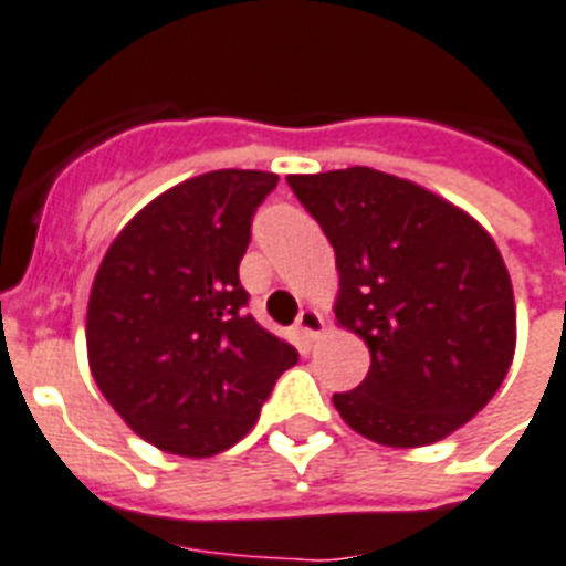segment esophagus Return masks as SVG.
Instances as JSON below:
<instances>
[{
  "mask_svg": "<svg viewBox=\"0 0 566 566\" xmlns=\"http://www.w3.org/2000/svg\"><path fill=\"white\" fill-rule=\"evenodd\" d=\"M296 331L305 339H311V343H314V339H319L325 331L323 314H319V311H314V307H305V311L296 316Z\"/></svg>",
  "mask_w": 566,
  "mask_h": 566,
  "instance_id": "34e87169",
  "label": "esophagus"
}]
</instances>
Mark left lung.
<instances>
[{
  "label": "left lung",
  "mask_w": 566,
  "mask_h": 566,
  "mask_svg": "<svg viewBox=\"0 0 566 566\" xmlns=\"http://www.w3.org/2000/svg\"><path fill=\"white\" fill-rule=\"evenodd\" d=\"M287 186L334 247V314L371 366L334 407L389 448L433 444L494 398L514 357V293L497 243L468 211L410 179L343 168Z\"/></svg>",
  "instance_id": "left-lung-1"
}]
</instances>
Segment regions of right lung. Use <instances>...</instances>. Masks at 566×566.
Masks as SVG:
<instances>
[{
  "label": "right lung",
  "instance_id": "1",
  "mask_svg": "<svg viewBox=\"0 0 566 566\" xmlns=\"http://www.w3.org/2000/svg\"><path fill=\"white\" fill-rule=\"evenodd\" d=\"M275 174L223 168L150 200L109 243L86 307L92 378L124 424L203 459L259 421L291 343L247 314L238 264Z\"/></svg>",
  "mask_w": 566,
  "mask_h": 566
}]
</instances>
